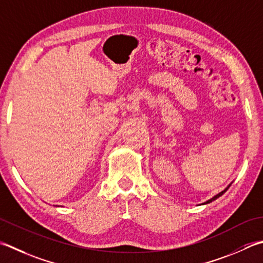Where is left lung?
<instances>
[{
	"label": "left lung",
	"mask_w": 263,
	"mask_h": 263,
	"mask_svg": "<svg viewBox=\"0 0 263 263\" xmlns=\"http://www.w3.org/2000/svg\"><path fill=\"white\" fill-rule=\"evenodd\" d=\"M229 187H230V184H229V186H228L227 188H226V189L223 190V192H221V193H219L218 195H215L214 197H212V198H211V199H209L208 202H205V203H203V204H209V203H211V202H213V200H215V199H217V198H219L220 196H222V195H223L226 192H227V190H228V188H229Z\"/></svg>",
	"instance_id": "1"
}]
</instances>
